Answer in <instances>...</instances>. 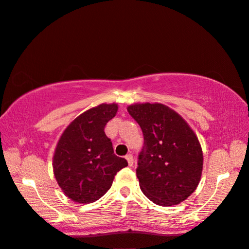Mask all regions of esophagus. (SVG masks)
Masks as SVG:
<instances>
[{
  "label": "esophagus",
  "instance_id": "esophagus-1",
  "mask_svg": "<svg viewBox=\"0 0 249 249\" xmlns=\"http://www.w3.org/2000/svg\"><path fill=\"white\" fill-rule=\"evenodd\" d=\"M125 159H127L129 166H132L133 163H134V159L132 157V154H128V156H125Z\"/></svg>",
  "mask_w": 249,
  "mask_h": 249
}]
</instances>
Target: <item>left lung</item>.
<instances>
[{
  "instance_id": "left-lung-1",
  "label": "left lung",
  "mask_w": 249,
  "mask_h": 249,
  "mask_svg": "<svg viewBox=\"0 0 249 249\" xmlns=\"http://www.w3.org/2000/svg\"><path fill=\"white\" fill-rule=\"evenodd\" d=\"M127 109L144 137L137 168L141 191L160 206L180 204L201 180L203 152L196 134L165 105L134 104Z\"/></svg>"
}]
</instances>
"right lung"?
I'll return each instance as SVG.
<instances>
[{
	"instance_id": "add662e5",
	"label": "right lung",
	"mask_w": 249,
	"mask_h": 249,
	"mask_svg": "<svg viewBox=\"0 0 249 249\" xmlns=\"http://www.w3.org/2000/svg\"><path fill=\"white\" fill-rule=\"evenodd\" d=\"M117 104H101L72 120L57 142L53 169L67 197L77 203L96 202L111 187L117 172L128 165L113 153L105 127L116 116Z\"/></svg>"
}]
</instances>
